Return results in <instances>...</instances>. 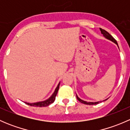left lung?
<instances>
[{
    "label": "left lung",
    "mask_w": 130,
    "mask_h": 130,
    "mask_svg": "<svg viewBox=\"0 0 130 130\" xmlns=\"http://www.w3.org/2000/svg\"><path fill=\"white\" fill-rule=\"evenodd\" d=\"M100 31H101V33L103 35V36H104L106 39H107V40H110V41H112V42H113V43H115V44H116L118 45L117 41H116V40H115V39L114 38L112 37V36H111V35H110V34L108 32H107V31H105V30L103 29H101V28H100ZM118 48H119V47H118ZM76 96H77V99H78V101H80V103H83V104H88V105H94V104H99V103H101V101H98V102H87V101H85L82 100V99H80V98H78V96H77V94H76ZM107 99H105V100H104V101L107 100Z\"/></svg>",
    "instance_id": "obj_1"
}]
</instances>
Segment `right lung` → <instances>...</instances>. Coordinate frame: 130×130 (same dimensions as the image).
Wrapping results in <instances>:
<instances>
[{
  "label": "right lung",
  "instance_id": "obj_1",
  "mask_svg": "<svg viewBox=\"0 0 130 130\" xmlns=\"http://www.w3.org/2000/svg\"><path fill=\"white\" fill-rule=\"evenodd\" d=\"M59 86H60V82L58 84L57 88L55 90L54 92L53 93L52 95L48 98V99L45 101H40L38 102V103H25L26 104H28V105L31 106H35V107H46V106H49L50 104H51L52 103H53V102L55 100L56 95H57L58 90L59 89Z\"/></svg>",
  "mask_w": 130,
  "mask_h": 130
}]
</instances>
